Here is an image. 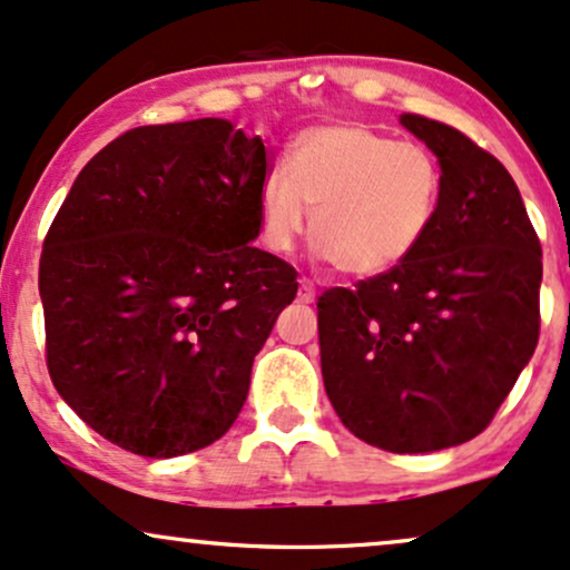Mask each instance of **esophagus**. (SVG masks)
<instances>
[{
  "label": "esophagus",
  "instance_id": "obj_1",
  "mask_svg": "<svg viewBox=\"0 0 570 570\" xmlns=\"http://www.w3.org/2000/svg\"><path fill=\"white\" fill-rule=\"evenodd\" d=\"M314 296H317V287H314L312 279L301 277V283H298V301H301V304H312Z\"/></svg>",
  "mask_w": 570,
  "mask_h": 570
}]
</instances>
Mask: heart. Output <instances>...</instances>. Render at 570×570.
Listing matches in <instances>:
<instances>
[{
  "mask_svg": "<svg viewBox=\"0 0 570 570\" xmlns=\"http://www.w3.org/2000/svg\"><path fill=\"white\" fill-rule=\"evenodd\" d=\"M443 197V170L424 146L360 122L306 127L287 165L261 180V239L291 253L304 237L350 277L392 272L430 237ZM313 220H308V210Z\"/></svg>",
  "mask_w": 570,
  "mask_h": 570,
  "instance_id": "1",
  "label": "heart"
}]
</instances>
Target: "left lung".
Listing matches in <instances>:
<instances>
[{"mask_svg":"<svg viewBox=\"0 0 570 570\" xmlns=\"http://www.w3.org/2000/svg\"><path fill=\"white\" fill-rule=\"evenodd\" d=\"M440 159L430 237L317 298L325 392L354 438L430 453L478 438L539 344L541 245L507 167L456 127L400 117Z\"/></svg>","mask_w":570,"mask_h":570,"instance_id":"obj_1","label":"left lung"}]
</instances>
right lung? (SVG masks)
<instances>
[{"label": "right lung", "instance_id": "add662e5", "mask_svg": "<svg viewBox=\"0 0 570 570\" xmlns=\"http://www.w3.org/2000/svg\"><path fill=\"white\" fill-rule=\"evenodd\" d=\"M266 146L226 119L132 127L82 167L39 258L47 371L90 430L146 459L216 443L296 269L261 232Z\"/></svg>", "mask_w": 570, "mask_h": 570}]
</instances>
